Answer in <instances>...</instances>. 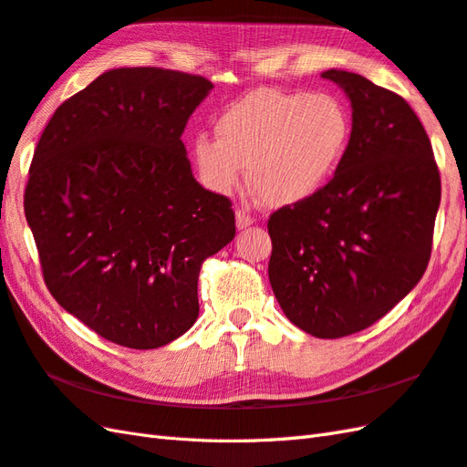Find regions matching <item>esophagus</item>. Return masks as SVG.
Wrapping results in <instances>:
<instances>
[{"label":"esophagus","mask_w":467,"mask_h":467,"mask_svg":"<svg viewBox=\"0 0 467 467\" xmlns=\"http://www.w3.org/2000/svg\"><path fill=\"white\" fill-rule=\"evenodd\" d=\"M255 222V218L247 210H237L235 212V223H237V230H245Z\"/></svg>","instance_id":"obj_1"}]
</instances>
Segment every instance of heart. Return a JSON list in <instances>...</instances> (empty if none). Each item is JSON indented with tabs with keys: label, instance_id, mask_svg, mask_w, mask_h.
Segmentation results:
<instances>
[{
	"label": "heart",
	"instance_id": "heart-1",
	"mask_svg": "<svg viewBox=\"0 0 467 467\" xmlns=\"http://www.w3.org/2000/svg\"><path fill=\"white\" fill-rule=\"evenodd\" d=\"M350 117L328 93L255 90L227 107L215 136L198 134L192 156L215 194L242 186L244 168L267 206H289L317 194L333 178L350 140Z\"/></svg>",
	"mask_w": 467,
	"mask_h": 467
}]
</instances>
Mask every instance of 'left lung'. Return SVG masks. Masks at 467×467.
Listing matches in <instances>:
<instances>
[{"label":"left lung","mask_w":467,"mask_h":467,"mask_svg":"<svg viewBox=\"0 0 467 467\" xmlns=\"http://www.w3.org/2000/svg\"><path fill=\"white\" fill-rule=\"evenodd\" d=\"M350 99L348 148L327 184L269 215V281L287 319L319 338L377 323L422 279L441 184L412 107L348 71H325Z\"/></svg>","instance_id":"8db88e82"}]
</instances>
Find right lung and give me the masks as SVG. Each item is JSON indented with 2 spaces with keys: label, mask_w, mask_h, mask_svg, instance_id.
I'll use <instances>...</instances> for the list:
<instances>
[{
  "label": "right lung",
  "mask_w": 467,
  "mask_h": 467,
  "mask_svg": "<svg viewBox=\"0 0 467 467\" xmlns=\"http://www.w3.org/2000/svg\"><path fill=\"white\" fill-rule=\"evenodd\" d=\"M213 85L158 67L102 73L67 99L29 166L26 218L45 285L102 338L158 348L198 319L202 264L235 235L182 132Z\"/></svg>",
  "instance_id": "add662e5"
}]
</instances>
